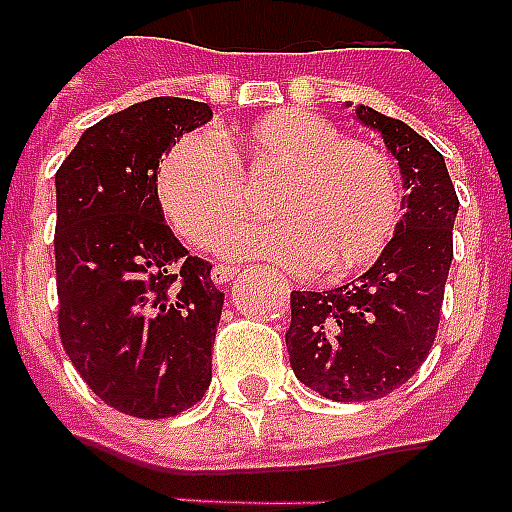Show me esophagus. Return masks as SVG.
<instances>
[{
    "instance_id": "34e87169",
    "label": "esophagus",
    "mask_w": 512,
    "mask_h": 512,
    "mask_svg": "<svg viewBox=\"0 0 512 512\" xmlns=\"http://www.w3.org/2000/svg\"><path fill=\"white\" fill-rule=\"evenodd\" d=\"M234 275H237V267H229V264H215L210 278H213L215 286H224V283H229Z\"/></svg>"
}]
</instances>
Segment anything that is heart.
Instances as JSON below:
<instances>
[{
	"instance_id": "obj_1",
	"label": "heart",
	"mask_w": 512,
	"mask_h": 512,
	"mask_svg": "<svg viewBox=\"0 0 512 512\" xmlns=\"http://www.w3.org/2000/svg\"><path fill=\"white\" fill-rule=\"evenodd\" d=\"M272 183L278 218L234 229L221 242L226 256L291 270L318 264L337 278L372 264L397 234L402 191L386 153L302 107L272 110L221 145L186 134L156 169L161 210L194 248H213L251 213V188Z\"/></svg>"
}]
</instances>
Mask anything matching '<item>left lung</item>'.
Instances as JSON below:
<instances>
[{"instance_id": "8db88e82", "label": "left lung", "mask_w": 512, "mask_h": 512, "mask_svg": "<svg viewBox=\"0 0 512 512\" xmlns=\"http://www.w3.org/2000/svg\"><path fill=\"white\" fill-rule=\"evenodd\" d=\"M356 118L399 161L405 215L364 275L332 291H291V370L334 402L386 397L424 364L440 326L459 213L443 153L432 142L372 107H356Z\"/></svg>"}]
</instances>
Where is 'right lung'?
<instances>
[{"instance_id": "1", "label": "right lung", "mask_w": 512, "mask_h": 512, "mask_svg": "<svg viewBox=\"0 0 512 512\" xmlns=\"http://www.w3.org/2000/svg\"><path fill=\"white\" fill-rule=\"evenodd\" d=\"M205 102L156 96L88 126L56 172L59 334L80 378L134 418L205 397L224 294L164 224L156 169Z\"/></svg>"}]
</instances>
